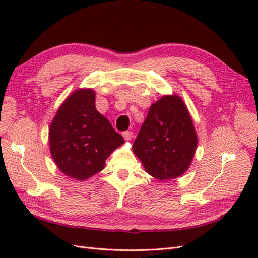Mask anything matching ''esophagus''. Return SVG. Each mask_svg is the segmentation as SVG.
I'll return each instance as SVG.
<instances>
[{"label":"esophagus","instance_id":"1","mask_svg":"<svg viewBox=\"0 0 258 258\" xmlns=\"http://www.w3.org/2000/svg\"><path fill=\"white\" fill-rule=\"evenodd\" d=\"M122 137L124 138V140H127V141H129V140H131L132 138H134V132H132V131H123L122 132Z\"/></svg>","mask_w":258,"mask_h":258}]
</instances>
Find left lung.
Returning a JSON list of instances; mask_svg holds the SVG:
<instances>
[{
    "mask_svg": "<svg viewBox=\"0 0 258 258\" xmlns=\"http://www.w3.org/2000/svg\"><path fill=\"white\" fill-rule=\"evenodd\" d=\"M197 147V136L182 99L162 97L148 111L134 145V152L148 174L175 178L188 169Z\"/></svg>",
    "mask_w": 258,
    "mask_h": 258,
    "instance_id": "1",
    "label": "left lung"
}]
</instances>
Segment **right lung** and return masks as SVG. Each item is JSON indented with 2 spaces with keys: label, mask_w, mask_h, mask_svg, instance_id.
Returning a JSON list of instances; mask_svg holds the SVG:
<instances>
[{
  "label": "right lung",
  "mask_w": 258,
  "mask_h": 258,
  "mask_svg": "<svg viewBox=\"0 0 258 258\" xmlns=\"http://www.w3.org/2000/svg\"><path fill=\"white\" fill-rule=\"evenodd\" d=\"M91 89L73 92L49 129L51 156L62 173L87 179L103 170L106 158L124 140L96 108Z\"/></svg>",
  "instance_id": "add662e5"
}]
</instances>
